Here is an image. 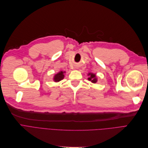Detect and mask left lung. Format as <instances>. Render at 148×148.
<instances>
[{
    "mask_svg": "<svg viewBox=\"0 0 148 148\" xmlns=\"http://www.w3.org/2000/svg\"><path fill=\"white\" fill-rule=\"evenodd\" d=\"M88 81H91V82L94 83V84H95L97 82V78L96 75L95 73L90 72L88 73Z\"/></svg>",
    "mask_w": 148,
    "mask_h": 148,
    "instance_id": "obj_1",
    "label": "left lung"
}]
</instances>
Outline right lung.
Returning a JSON list of instances; mask_svg holds the SVG:
<instances>
[{"label":"right lung","mask_w":148,"mask_h":148,"mask_svg":"<svg viewBox=\"0 0 148 148\" xmlns=\"http://www.w3.org/2000/svg\"><path fill=\"white\" fill-rule=\"evenodd\" d=\"M64 73H66L65 71H60L57 74H55L53 78V81L57 82L62 80L64 78Z\"/></svg>","instance_id":"add662e5"}]
</instances>
